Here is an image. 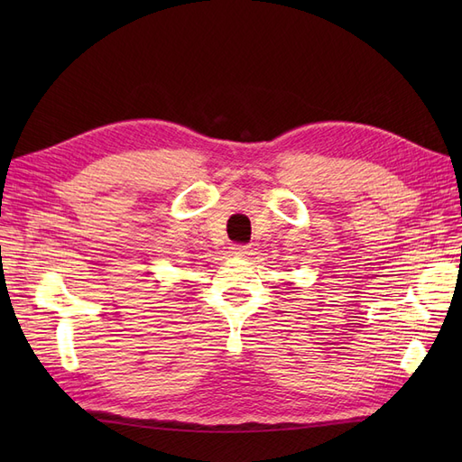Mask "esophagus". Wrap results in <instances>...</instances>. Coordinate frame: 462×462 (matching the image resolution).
<instances>
[{
	"label": "esophagus",
	"mask_w": 462,
	"mask_h": 462,
	"mask_svg": "<svg viewBox=\"0 0 462 462\" xmlns=\"http://www.w3.org/2000/svg\"><path fill=\"white\" fill-rule=\"evenodd\" d=\"M231 254L233 256H239V258L248 256L250 254V246L248 245H233L231 246Z\"/></svg>",
	"instance_id": "34e87169"
}]
</instances>
